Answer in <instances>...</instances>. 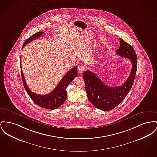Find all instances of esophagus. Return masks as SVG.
<instances>
[{
    "label": "esophagus",
    "mask_w": 157,
    "mask_h": 157,
    "mask_svg": "<svg viewBox=\"0 0 157 157\" xmlns=\"http://www.w3.org/2000/svg\"><path fill=\"white\" fill-rule=\"evenodd\" d=\"M84 72V67L82 66H79L78 67V72L79 74H82Z\"/></svg>",
    "instance_id": "34e87169"
}]
</instances>
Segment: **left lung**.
<instances>
[{"label": "left lung", "mask_w": 157, "mask_h": 157, "mask_svg": "<svg viewBox=\"0 0 157 157\" xmlns=\"http://www.w3.org/2000/svg\"><path fill=\"white\" fill-rule=\"evenodd\" d=\"M119 48L116 53L121 57L131 60L132 68L129 78L119 86H108L100 78L90 71L83 72V78L87 97L96 108L109 111L116 107L122 101L132 87L137 71V56L134 48L120 38Z\"/></svg>", "instance_id": "left-lung-1"}]
</instances>
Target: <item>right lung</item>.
Here are the masks:
<instances>
[{
  "instance_id": "1",
  "label": "right lung",
  "mask_w": 157,
  "mask_h": 157,
  "mask_svg": "<svg viewBox=\"0 0 157 157\" xmlns=\"http://www.w3.org/2000/svg\"><path fill=\"white\" fill-rule=\"evenodd\" d=\"M43 34V32L40 31L29 37L24 43L22 48L26 46L28 43L35 39H37V38L41 36ZM21 76L24 88L32 100L40 107L46 109L54 110L60 107L66 101L67 96L66 88L68 85L74 80L75 78L78 76V70L77 66H75L72 69H70L63 77L62 80L58 83L55 89L52 92L48 94L43 95H38L36 93L32 92L29 89L25 81L22 70Z\"/></svg>"
}]
</instances>
